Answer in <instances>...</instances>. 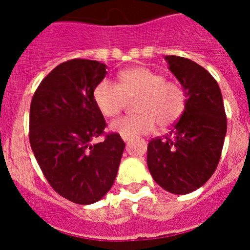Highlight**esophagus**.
Here are the masks:
<instances>
[{
  "mask_svg": "<svg viewBox=\"0 0 250 250\" xmlns=\"http://www.w3.org/2000/svg\"><path fill=\"white\" fill-rule=\"evenodd\" d=\"M121 138H123V140L124 141H127V140H129V136H125V135H121Z\"/></svg>",
  "mask_w": 250,
  "mask_h": 250,
  "instance_id": "esophagus-1",
  "label": "esophagus"
}]
</instances>
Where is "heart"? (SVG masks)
<instances>
[{
    "mask_svg": "<svg viewBox=\"0 0 250 250\" xmlns=\"http://www.w3.org/2000/svg\"><path fill=\"white\" fill-rule=\"evenodd\" d=\"M94 101L101 114L112 118L134 100L138 114L112 121L110 129L120 135H145L154 131L156 123L167 127L178 120L185 107V92L178 83L147 67H132L119 74V85L104 79L95 86Z\"/></svg>",
    "mask_w": 250,
    "mask_h": 250,
    "instance_id": "1",
    "label": "heart"
}]
</instances>
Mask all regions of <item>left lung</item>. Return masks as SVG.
<instances>
[{
  "instance_id": "8db88e82",
  "label": "left lung",
  "mask_w": 250,
  "mask_h": 250,
  "mask_svg": "<svg viewBox=\"0 0 250 250\" xmlns=\"http://www.w3.org/2000/svg\"><path fill=\"white\" fill-rule=\"evenodd\" d=\"M185 92L182 116L165 138L147 145V167L156 184L184 195L199 189L215 171L227 134L223 96L213 76L196 62L165 56Z\"/></svg>"
}]
</instances>
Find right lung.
<instances>
[{
    "instance_id": "right-lung-1",
    "label": "right lung",
    "mask_w": 250,
    "mask_h": 250,
    "mask_svg": "<svg viewBox=\"0 0 250 250\" xmlns=\"http://www.w3.org/2000/svg\"><path fill=\"white\" fill-rule=\"evenodd\" d=\"M106 68L94 60L60 63L41 81L31 101V149L54 190L76 204H94L106 195L125 147L119 134L92 144L106 127L92 96Z\"/></svg>"
}]
</instances>
